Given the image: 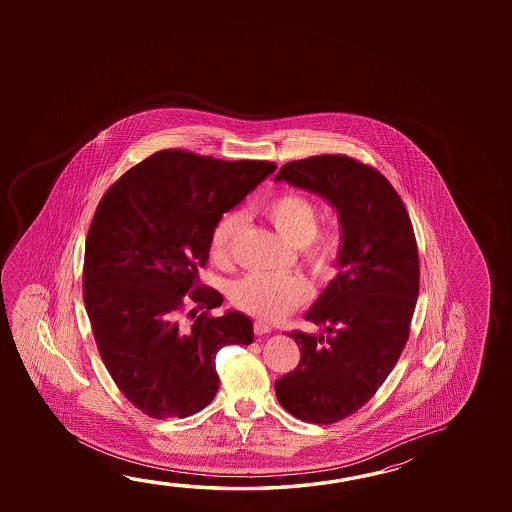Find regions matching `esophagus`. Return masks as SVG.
I'll list each match as a JSON object with an SVG mask.
<instances>
[{"label":"esophagus","instance_id":"1","mask_svg":"<svg viewBox=\"0 0 512 512\" xmlns=\"http://www.w3.org/2000/svg\"><path fill=\"white\" fill-rule=\"evenodd\" d=\"M253 332H255L257 336H264V334L271 332V327H269L268 323H264V321H255V323H253Z\"/></svg>","mask_w":512,"mask_h":512}]
</instances>
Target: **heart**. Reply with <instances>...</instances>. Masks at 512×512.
I'll return each mask as SVG.
<instances>
[{
	"mask_svg": "<svg viewBox=\"0 0 512 512\" xmlns=\"http://www.w3.org/2000/svg\"><path fill=\"white\" fill-rule=\"evenodd\" d=\"M262 214L284 235L289 243L298 246L303 264L318 282H330L336 277L343 257L344 237L339 227H318L319 210L307 194L285 191L269 200ZM243 227L239 212H227L212 228L209 253L212 260L223 264L230 259L235 237ZM309 298V287L303 278L277 273H252L237 280L230 289V300L237 309L255 318L275 321L287 312L300 307Z\"/></svg>",
	"mask_w": 512,
	"mask_h": 512,
	"instance_id": "heart-1",
	"label": "heart"
}]
</instances>
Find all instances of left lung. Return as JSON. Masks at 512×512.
<instances>
[{
    "label": "left lung",
    "instance_id": "obj_1",
    "mask_svg": "<svg viewBox=\"0 0 512 512\" xmlns=\"http://www.w3.org/2000/svg\"><path fill=\"white\" fill-rule=\"evenodd\" d=\"M275 180L321 194L341 219V269L305 314L328 336L291 332L300 362L275 382L285 411L330 425L373 398L407 344L419 291L416 235L400 194L361 160L314 155L287 162Z\"/></svg>",
    "mask_w": 512,
    "mask_h": 512
}]
</instances>
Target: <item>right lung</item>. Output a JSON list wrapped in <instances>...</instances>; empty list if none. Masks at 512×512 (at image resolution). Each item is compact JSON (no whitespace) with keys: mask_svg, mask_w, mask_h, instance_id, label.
Masks as SVG:
<instances>
[{"mask_svg":"<svg viewBox=\"0 0 512 512\" xmlns=\"http://www.w3.org/2000/svg\"><path fill=\"white\" fill-rule=\"evenodd\" d=\"M275 168L169 148L128 169L98 203L85 239V309L110 377L146 416L202 411L218 393L216 353L253 343L241 312L210 316L223 296L198 271L223 212Z\"/></svg>","mask_w":512,"mask_h":512,"instance_id":"right-lung-1","label":"right lung"}]
</instances>
